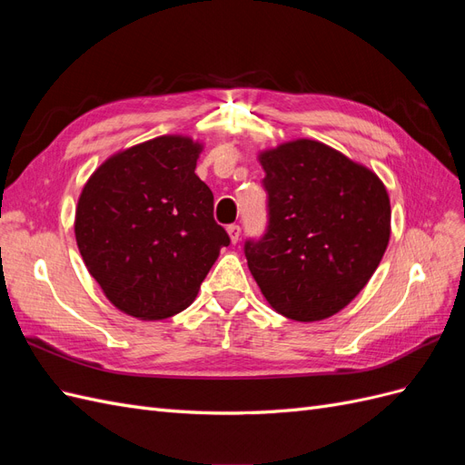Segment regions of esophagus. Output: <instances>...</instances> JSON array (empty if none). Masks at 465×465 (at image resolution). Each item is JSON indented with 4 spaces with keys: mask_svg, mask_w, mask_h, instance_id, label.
Segmentation results:
<instances>
[{
    "mask_svg": "<svg viewBox=\"0 0 465 465\" xmlns=\"http://www.w3.org/2000/svg\"><path fill=\"white\" fill-rule=\"evenodd\" d=\"M227 232H229V236H231V242H232V244H236V242H238V238H241V224H236V223L229 224V227H227Z\"/></svg>",
    "mask_w": 465,
    "mask_h": 465,
    "instance_id": "1",
    "label": "esophagus"
}]
</instances>
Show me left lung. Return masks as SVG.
Returning <instances> with one entry per match:
<instances>
[{"mask_svg":"<svg viewBox=\"0 0 465 465\" xmlns=\"http://www.w3.org/2000/svg\"><path fill=\"white\" fill-rule=\"evenodd\" d=\"M260 163L267 227L244 242L250 272L279 314L330 318L357 297L384 256L388 192L369 168L311 139L265 151Z\"/></svg>","mask_w":465,"mask_h":465,"instance_id":"left-lung-1","label":"left lung"}]
</instances>
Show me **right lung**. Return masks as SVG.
Masks as SVG:
<instances>
[{
	"mask_svg": "<svg viewBox=\"0 0 465 465\" xmlns=\"http://www.w3.org/2000/svg\"><path fill=\"white\" fill-rule=\"evenodd\" d=\"M202 145L163 135L96 168L75 213L77 246L108 301L142 320L184 311L231 238L195 176Z\"/></svg>",
	"mask_w": 465,
	"mask_h": 465,
	"instance_id": "right-lung-1",
	"label": "right lung"
}]
</instances>
